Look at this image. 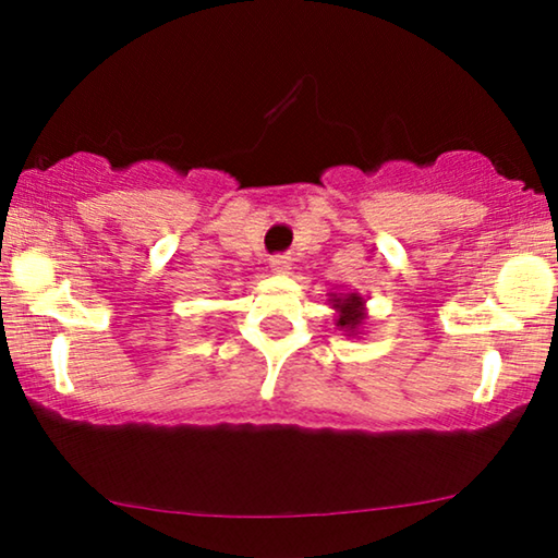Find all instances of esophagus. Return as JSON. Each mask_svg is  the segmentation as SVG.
Listing matches in <instances>:
<instances>
[{
    "label": "esophagus",
    "instance_id": "34e87169",
    "mask_svg": "<svg viewBox=\"0 0 558 558\" xmlns=\"http://www.w3.org/2000/svg\"><path fill=\"white\" fill-rule=\"evenodd\" d=\"M269 266H271L274 274H281V277H284V274H289V269H292V258H289V256H274Z\"/></svg>",
    "mask_w": 558,
    "mask_h": 558
}]
</instances>
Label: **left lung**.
Here are the masks:
<instances>
[{"mask_svg":"<svg viewBox=\"0 0 558 558\" xmlns=\"http://www.w3.org/2000/svg\"><path fill=\"white\" fill-rule=\"evenodd\" d=\"M330 307L335 310V327L342 330L348 338H361L365 319H368V310H365V300L357 292H330Z\"/></svg>","mask_w":558,"mask_h":558,"instance_id":"obj_1","label":"left lung"}]
</instances>
